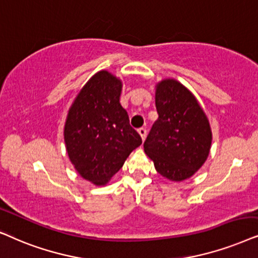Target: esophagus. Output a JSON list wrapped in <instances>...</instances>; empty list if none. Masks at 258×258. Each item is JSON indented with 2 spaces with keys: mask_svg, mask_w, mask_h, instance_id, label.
Masks as SVG:
<instances>
[{
  "mask_svg": "<svg viewBox=\"0 0 258 258\" xmlns=\"http://www.w3.org/2000/svg\"><path fill=\"white\" fill-rule=\"evenodd\" d=\"M138 132H139L140 137H142V139L145 140V138H146V133H147L145 127H140V128H138Z\"/></svg>",
  "mask_w": 258,
  "mask_h": 258,
  "instance_id": "34e87169",
  "label": "esophagus"
}]
</instances>
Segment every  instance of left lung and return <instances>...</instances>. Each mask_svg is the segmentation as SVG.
I'll return each instance as SVG.
<instances>
[{
    "label": "left lung",
    "mask_w": 258,
    "mask_h": 258,
    "mask_svg": "<svg viewBox=\"0 0 258 258\" xmlns=\"http://www.w3.org/2000/svg\"><path fill=\"white\" fill-rule=\"evenodd\" d=\"M158 119L144 143L145 153L161 176L173 181L190 178L210 152L209 120L197 99L172 79L157 85Z\"/></svg>",
    "instance_id": "1"
}]
</instances>
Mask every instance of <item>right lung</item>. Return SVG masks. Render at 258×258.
I'll use <instances>...</instances> for the list:
<instances>
[{
    "instance_id": "1",
    "label": "right lung",
    "mask_w": 258,
    "mask_h": 258,
    "mask_svg": "<svg viewBox=\"0 0 258 258\" xmlns=\"http://www.w3.org/2000/svg\"><path fill=\"white\" fill-rule=\"evenodd\" d=\"M121 87L119 79L99 72L75 98L64 125L72 164L81 177L95 185L107 183L143 143L120 104Z\"/></svg>"
}]
</instances>
